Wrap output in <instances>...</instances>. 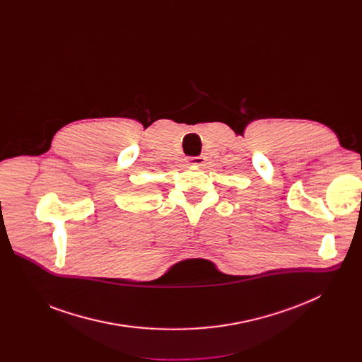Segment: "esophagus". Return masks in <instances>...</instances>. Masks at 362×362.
I'll use <instances>...</instances> for the list:
<instances>
[{"instance_id": "esophagus-1", "label": "esophagus", "mask_w": 362, "mask_h": 362, "mask_svg": "<svg viewBox=\"0 0 362 362\" xmlns=\"http://www.w3.org/2000/svg\"><path fill=\"white\" fill-rule=\"evenodd\" d=\"M204 156H196V158H189L186 159V163L189 166H203L204 165Z\"/></svg>"}]
</instances>
